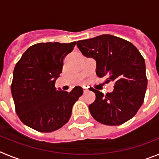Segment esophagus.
Here are the masks:
<instances>
[{
    "label": "esophagus",
    "instance_id": "obj_1",
    "mask_svg": "<svg viewBox=\"0 0 159 159\" xmlns=\"http://www.w3.org/2000/svg\"><path fill=\"white\" fill-rule=\"evenodd\" d=\"M88 91V89L87 88H84V93H85V92H87Z\"/></svg>",
    "mask_w": 159,
    "mask_h": 159
}]
</instances>
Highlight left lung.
Segmentation results:
<instances>
[{
  "label": "left lung",
  "instance_id": "8db88e82",
  "mask_svg": "<svg viewBox=\"0 0 159 159\" xmlns=\"http://www.w3.org/2000/svg\"><path fill=\"white\" fill-rule=\"evenodd\" d=\"M84 57L96 63V75L115 83L114 91L103 95L98 90L88 106L92 117L110 126L123 124L142 106L147 87L145 60L130 42L109 34L77 41Z\"/></svg>",
  "mask_w": 159,
  "mask_h": 159
}]
</instances>
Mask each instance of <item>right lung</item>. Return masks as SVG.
Returning <instances> with one entry per match:
<instances>
[{"label":"right lung","instance_id":"add662e5","mask_svg":"<svg viewBox=\"0 0 159 159\" xmlns=\"http://www.w3.org/2000/svg\"><path fill=\"white\" fill-rule=\"evenodd\" d=\"M76 42H47L31 46L15 66L11 85L18 117L40 132L58 130L68 122L73 105L84 92L76 86L71 92L55 87L62 72L63 60Z\"/></svg>","mask_w":159,"mask_h":159}]
</instances>
